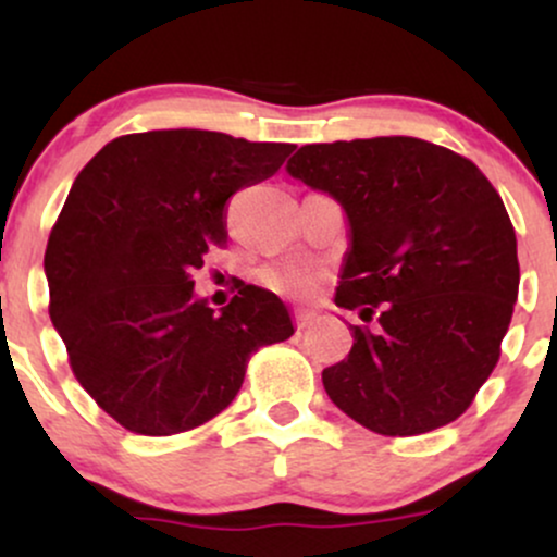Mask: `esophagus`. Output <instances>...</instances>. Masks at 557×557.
<instances>
[{"mask_svg":"<svg viewBox=\"0 0 557 557\" xmlns=\"http://www.w3.org/2000/svg\"><path fill=\"white\" fill-rule=\"evenodd\" d=\"M314 319H317V314H311V311H296V327L298 330L311 327V324H314Z\"/></svg>","mask_w":557,"mask_h":557,"instance_id":"esophagus-1","label":"esophagus"}]
</instances>
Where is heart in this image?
I'll list each match as a JSON object with an SVG mask.
<instances>
[{
  "label": "heart",
  "mask_w": 557,
  "mask_h": 557,
  "mask_svg": "<svg viewBox=\"0 0 557 557\" xmlns=\"http://www.w3.org/2000/svg\"><path fill=\"white\" fill-rule=\"evenodd\" d=\"M264 283L274 287L277 293H285V296L293 298H306L311 296L317 285V274L304 264H277L270 267V270L261 272Z\"/></svg>",
  "instance_id": "heart-1"
}]
</instances>
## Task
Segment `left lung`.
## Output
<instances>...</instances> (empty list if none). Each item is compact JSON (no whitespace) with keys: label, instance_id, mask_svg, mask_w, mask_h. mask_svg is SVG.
<instances>
[{"label":"left lung","instance_id":"1","mask_svg":"<svg viewBox=\"0 0 557 557\" xmlns=\"http://www.w3.org/2000/svg\"><path fill=\"white\" fill-rule=\"evenodd\" d=\"M287 175L335 198L348 220L335 304L354 348L322 372L361 426L411 437L456 421L500 359L519 296L516 233L469 159L408 136L300 146Z\"/></svg>","mask_w":557,"mask_h":557}]
</instances>
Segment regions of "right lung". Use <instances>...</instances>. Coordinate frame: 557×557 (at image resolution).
Returning a JSON list of instances; mask_svg holds the SVG:
<instances>
[{
    "label": "right lung",
    "instance_id": "1",
    "mask_svg": "<svg viewBox=\"0 0 557 557\" xmlns=\"http://www.w3.org/2000/svg\"><path fill=\"white\" fill-rule=\"evenodd\" d=\"M293 149L149 131L110 140L75 177L44 253L49 317L75 380L125 430L164 437L214 419L248 356L296 332L264 287L235 285L214 314L190 277L227 238V198L272 177Z\"/></svg>",
    "mask_w": 557,
    "mask_h": 557
}]
</instances>
